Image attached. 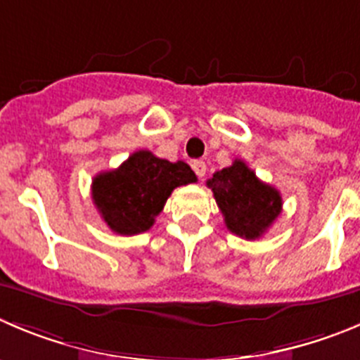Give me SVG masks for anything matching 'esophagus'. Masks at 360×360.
Segmentation results:
<instances>
[{
	"mask_svg": "<svg viewBox=\"0 0 360 360\" xmlns=\"http://www.w3.org/2000/svg\"><path fill=\"white\" fill-rule=\"evenodd\" d=\"M191 169L195 170V174L199 177L206 176V170L207 169H206V163H204L202 160H195V161H193V163H191Z\"/></svg>",
	"mask_w": 360,
	"mask_h": 360,
	"instance_id": "34e87169",
	"label": "esophagus"
}]
</instances>
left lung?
Listing matches in <instances>:
<instances>
[{"label": "left lung", "instance_id": "8db88e82", "mask_svg": "<svg viewBox=\"0 0 360 360\" xmlns=\"http://www.w3.org/2000/svg\"><path fill=\"white\" fill-rule=\"evenodd\" d=\"M206 184L213 191L227 229L245 240L263 236L282 211L277 188L263 183L241 160L214 172Z\"/></svg>", "mask_w": 360, "mask_h": 360}]
</instances>
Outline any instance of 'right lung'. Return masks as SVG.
<instances>
[{
    "label": "right lung",
    "instance_id": "1",
    "mask_svg": "<svg viewBox=\"0 0 360 360\" xmlns=\"http://www.w3.org/2000/svg\"><path fill=\"white\" fill-rule=\"evenodd\" d=\"M195 181L184 161L172 163L150 150H136L119 169L94 177L92 199L113 233L133 236L153 227L174 188Z\"/></svg>",
    "mask_w": 360,
    "mask_h": 360
}]
</instances>
